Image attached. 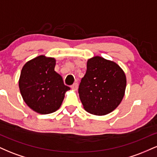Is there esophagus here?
Segmentation results:
<instances>
[{
    "instance_id": "34e87169",
    "label": "esophagus",
    "mask_w": 157,
    "mask_h": 157,
    "mask_svg": "<svg viewBox=\"0 0 157 157\" xmlns=\"http://www.w3.org/2000/svg\"><path fill=\"white\" fill-rule=\"evenodd\" d=\"M77 87H78V84H77V82H75V83H74L72 86H71V88L73 90H77Z\"/></svg>"
}]
</instances>
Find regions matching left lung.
<instances>
[{
	"mask_svg": "<svg viewBox=\"0 0 157 157\" xmlns=\"http://www.w3.org/2000/svg\"><path fill=\"white\" fill-rule=\"evenodd\" d=\"M125 87L126 77L122 68L114 62L97 56L88 60L78 93L85 110L101 116L120 105Z\"/></svg>",
	"mask_w": 157,
	"mask_h": 157,
	"instance_id": "1",
	"label": "left lung"
}]
</instances>
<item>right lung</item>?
<instances>
[{
  "instance_id": "obj_1",
  "label": "right lung",
  "mask_w": 157,
  "mask_h": 157,
  "mask_svg": "<svg viewBox=\"0 0 157 157\" xmlns=\"http://www.w3.org/2000/svg\"><path fill=\"white\" fill-rule=\"evenodd\" d=\"M55 60L39 56L27 62L21 70L19 88L23 100L33 111L47 114L60 107L70 88L55 71Z\"/></svg>"
}]
</instances>
